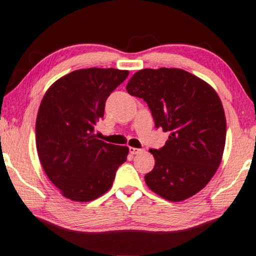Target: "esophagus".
<instances>
[{"mask_svg": "<svg viewBox=\"0 0 256 256\" xmlns=\"http://www.w3.org/2000/svg\"><path fill=\"white\" fill-rule=\"evenodd\" d=\"M129 152H130V154H132V155H136V154H140V152H144V149H140V148H132V147H130V148H129Z\"/></svg>", "mask_w": 256, "mask_h": 256, "instance_id": "34e87169", "label": "esophagus"}]
</instances>
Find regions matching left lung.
<instances>
[{
  "mask_svg": "<svg viewBox=\"0 0 256 256\" xmlns=\"http://www.w3.org/2000/svg\"><path fill=\"white\" fill-rule=\"evenodd\" d=\"M127 92L148 104L155 127L169 132L164 147L149 150L155 166L146 184L172 202L198 193L220 166L226 144L224 112L216 92L178 68L138 70Z\"/></svg>",
  "mask_w": 256,
  "mask_h": 256,
  "instance_id": "obj_1",
  "label": "left lung"
}]
</instances>
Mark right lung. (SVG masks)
I'll return each instance as SVG.
<instances>
[{"label":"right lung","mask_w":256,"mask_h":256,"mask_svg":"<svg viewBox=\"0 0 256 256\" xmlns=\"http://www.w3.org/2000/svg\"><path fill=\"white\" fill-rule=\"evenodd\" d=\"M128 70L88 68L63 76L46 92L36 118V148L46 174L63 196L95 200L112 186L129 149L98 140L94 127Z\"/></svg>","instance_id":"1"}]
</instances>
